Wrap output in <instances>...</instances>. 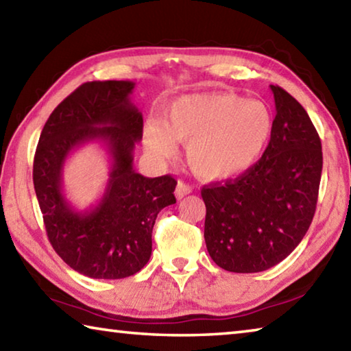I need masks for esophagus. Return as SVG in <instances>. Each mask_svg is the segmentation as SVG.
Segmentation results:
<instances>
[{
    "instance_id": "esophagus-1",
    "label": "esophagus",
    "mask_w": 351,
    "mask_h": 351,
    "mask_svg": "<svg viewBox=\"0 0 351 351\" xmlns=\"http://www.w3.org/2000/svg\"><path fill=\"white\" fill-rule=\"evenodd\" d=\"M190 192H192V187H190L189 184L182 182V181L178 182L176 190H175V195H176V198H178V199H182V198L186 197V195H189Z\"/></svg>"
}]
</instances>
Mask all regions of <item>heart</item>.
<instances>
[{"label": "heart", "mask_w": 351, "mask_h": 351, "mask_svg": "<svg viewBox=\"0 0 351 351\" xmlns=\"http://www.w3.org/2000/svg\"><path fill=\"white\" fill-rule=\"evenodd\" d=\"M268 105L232 93L181 96L165 111L162 123L150 121L144 144L154 159L173 156L176 142L186 144L190 170L204 181H223L257 162L271 138Z\"/></svg>", "instance_id": "obj_1"}]
</instances>
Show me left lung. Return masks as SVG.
<instances>
[{
    "instance_id": "8db88e82",
    "label": "left lung",
    "mask_w": 351,
    "mask_h": 351,
    "mask_svg": "<svg viewBox=\"0 0 351 351\" xmlns=\"http://www.w3.org/2000/svg\"><path fill=\"white\" fill-rule=\"evenodd\" d=\"M276 119L263 156L245 173L203 187L204 240L212 260L230 272H261L304 239L316 212L322 145L308 112L271 85Z\"/></svg>"
}]
</instances>
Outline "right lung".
<instances>
[{
	"label": "right lung",
	"mask_w": 351,
	"mask_h": 351,
	"mask_svg": "<svg viewBox=\"0 0 351 351\" xmlns=\"http://www.w3.org/2000/svg\"><path fill=\"white\" fill-rule=\"evenodd\" d=\"M130 80L88 82L52 111L34 158V187L47 239L62 260L91 278H125L152 255L158 213L176 203V180L145 178L133 169L142 139V112L130 99ZM88 141H102L112 159L110 178L99 203L77 211L64 197L66 159Z\"/></svg>",
	"instance_id": "obj_1"
}]
</instances>
